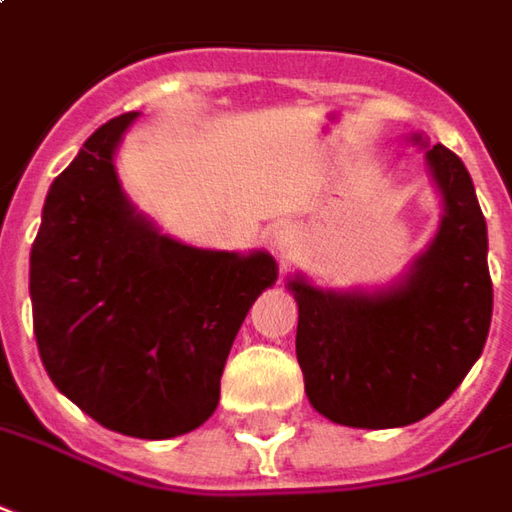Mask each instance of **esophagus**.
I'll list each match as a JSON object with an SVG mask.
<instances>
[{
    "mask_svg": "<svg viewBox=\"0 0 512 512\" xmlns=\"http://www.w3.org/2000/svg\"><path fill=\"white\" fill-rule=\"evenodd\" d=\"M270 245H273V253L284 262V259H290L301 248V231H298L296 225H281L279 231L273 233Z\"/></svg>",
    "mask_w": 512,
    "mask_h": 512,
    "instance_id": "1",
    "label": "esophagus"
}]
</instances>
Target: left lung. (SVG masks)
I'll return each mask as SVG.
<instances>
[{
    "mask_svg": "<svg viewBox=\"0 0 512 512\" xmlns=\"http://www.w3.org/2000/svg\"><path fill=\"white\" fill-rule=\"evenodd\" d=\"M440 228L406 270L380 287L329 290L287 276L298 304L296 355L310 406L349 428H403L440 408L488 341L493 284L488 225L465 163L428 146Z\"/></svg>",
    "mask_w": 512,
    "mask_h": 512,
    "instance_id": "obj_1",
    "label": "left lung"
}]
</instances>
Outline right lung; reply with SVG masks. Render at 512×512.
Listing matches in <instances>:
<instances>
[{"mask_svg":"<svg viewBox=\"0 0 512 512\" xmlns=\"http://www.w3.org/2000/svg\"><path fill=\"white\" fill-rule=\"evenodd\" d=\"M140 118L87 137L58 174L30 250L33 332L50 380L95 423L137 440L200 428L253 301L279 279L267 250H202L126 197L115 152Z\"/></svg>","mask_w":512,"mask_h":512,"instance_id":"add662e5","label":"right lung"}]
</instances>
